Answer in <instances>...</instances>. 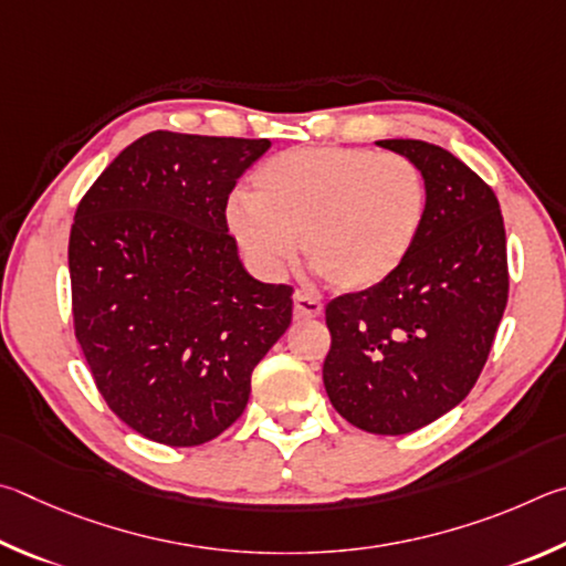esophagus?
<instances>
[{"mask_svg": "<svg viewBox=\"0 0 566 566\" xmlns=\"http://www.w3.org/2000/svg\"><path fill=\"white\" fill-rule=\"evenodd\" d=\"M321 313H323V303H321L318 298H311V295L295 293V298H293V315H295V321L318 318Z\"/></svg>", "mask_w": 566, "mask_h": 566, "instance_id": "esophagus-1", "label": "esophagus"}]
</instances>
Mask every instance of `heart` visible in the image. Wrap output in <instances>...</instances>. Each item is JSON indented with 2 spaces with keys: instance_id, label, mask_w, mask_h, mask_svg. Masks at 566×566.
<instances>
[{
  "instance_id": "b5f03b06",
  "label": "heart",
  "mask_w": 566,
  "mask_h": 566,
  "mask_svg": "<svg viewBox=\"0 0 566 566\" xmlns=\"http://www.w3.org/2000/svg\"><path fill=\"white\" fill-rule=\"evenodd\" d=\"M424 213L428 186L408 156L303 146L258 166L251 198H231L226 223L258 273L281 275L301 238L313 271L333 289L358 293L408 261Z\"/></svg>"
}]
</instances>
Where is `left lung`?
Returning a JSON list of instances; mask_svg holds the SVG:
<instances>
[{
    "label": "left lung",
    "mask_w": 566,
    "mask_h": 566,
    "mask_svg": "<svg viewBox=\"0 0 566 566\" xmlns=\"http://www.w3.org/2000/svg\"><path fill=\"white\" fill-rule=\"evenodd\" d=\"M378 146L418 164L428 213L388 281L328 303L323 382L355 428L408 434L478 382L507 308V238L497 196L458 156L418 138Z\"/></svg>",
    "instance_id": "left-lung-1"
}]
</instances>
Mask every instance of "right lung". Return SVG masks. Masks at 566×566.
Masks as SVG:
<instances>
[{
  "mask_svg": "<svg viewBox=\"0 0 566 566\" xmlns=\"http://www.w3.org/2000/svg\"><path fill=\"white\" fill-rule=\"evenodd\" d=\"M268 138L151 132L76 206L74 335L128 428L196 448L241 418L251 373L289 331L293 289L245 273L226 206Z\"/></svg>",
  "mask_w": 566,
  "mask_h": 566,
  "instance_id": "obj_1",
  "label": "right lung"
}]
</instances>
